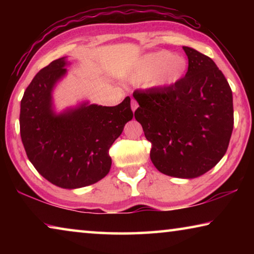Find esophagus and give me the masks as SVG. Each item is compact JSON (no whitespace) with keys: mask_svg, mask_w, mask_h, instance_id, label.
Wrapping results in <instances>:
<instances>
[{"mask_svg":"<svg viewBox=\"0 0 254 254\" xmlns=\"http://www.w3.org/2000/svg\"><path fill=\"white\" fill-rule=\"evenodd\" d=\"M137 106H139V104H137V102L135 100H132L131 101V109H132L133 112H134L137 109Z\"/></svg>","mask_w":254,"mask_h":254,"instance_id":"obj_1","label":"esophagus"}]
</instances>
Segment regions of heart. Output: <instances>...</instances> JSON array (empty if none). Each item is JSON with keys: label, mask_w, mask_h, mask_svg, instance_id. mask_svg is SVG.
Listing matches in <instances>:
<instances>
[{"label": "heart", "mask_w": 254, "mask_h": 254, "mask_svg": "<svg viewBox=\"0 0 254 254\" xmlns=\"http://www.w3.org/2000/svg\"><path fill=\"white\" fill-rule=\"evenodd\" d=\"M187 68L186 60L173 56L169 51H157L140 59L132 72L133 81H143L150 78L154 87H167L182 78Z\"/></svg>", "instance_id": "1"}]
</instances>
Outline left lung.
<instances>
[{
	"mask_svg": "<svg viewBox=\"0 0 254 254\" xmlns=\"http://www.w3.org/2000/svg\"><path fill=\"white\" fill-rule=\"evenodd\" d=\"M188 70L167 87L136 89L135 120L151 142L150 158L160 173L196 178L224 156L233 131L229 83L207 56L183 47Z\"/></svg>",
	"mask_w": 254,
	"mask_h": 254,
	"instance_id": "obj_1",
	"label": "left lung"
}]
</instances>
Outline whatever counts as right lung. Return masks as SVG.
<instances>
[{"instance_id": "right-lung-1", "label": "right lung", "mask_w": 254, "mask_h": 254, "mask_svg": "<svg viewBox=\"0 0 254 254\" xmlns=\"http://www.w3.org/2000/svg\"><path fill=\"white\" fill-rule=\"evenodd\" d=\"M59 58L34 76L21 100L20 133L29 160L42 177L62 188L95 184L109 174V150L131 121L130 97L117 106L88 105L53 111L56 83L67 72Z\"/></svg>"}]
</instances>
